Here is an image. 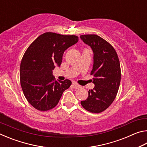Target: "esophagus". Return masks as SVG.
I'll list each match as a JSON object with an SVG mask.
<instances>
[{"label":"esophagus","mask_w":147,"mask_h":147,"mask_svg":"<svg viewBox=\"0 0 147 147\" xmlns=\"http://www.w3.org/2000/svg\"><path fill=\"white\" fill-rule=\"evenodd\" d=\"M73 88H74V89H78V88H81L80 86L78 85V84L75 83V82H73Z\"/></svg>","instance_id":"esophagus-1"}]
</instances>
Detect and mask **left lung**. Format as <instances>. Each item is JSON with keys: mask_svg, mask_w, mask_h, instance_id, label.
<instances>
[{"mask_svg": "<svg viewBox=\"0 0 147 147\" xmlns=\"http://www.w3.org/2000/svg\"><path fill=\"white\" fill-rule=\"evenodd\" d=\"M84 43L93 52L94 87L88 91V97L81 101L84 109L91 113H100L106 109L115 98L121 82V67L113 47L100 36L94 34L82 35Z\"/></svg>", "mask_w": 147, "mask_h": 147, "instance_id": "left-lung-1", "label": "left lung"}]
</instances>
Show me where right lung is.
<instances>
[{"mask_svg":"<svg viewBox=\"0 0 147 147\" xmlns=\"http://www.w3.org/2000/svg\"><path fill=\"white\" fill-rule=\"evenodd\" d=\"M78 41L76 36L46 32L39 36L24 53L20 66V82L24 96L39 111H47L59 102L71 81H56L53 74L60 66L65 50Z\"/></svg>","mask_w":147,"mask_h":147,"instance_id":"obj_1","label":"right lung"}]
</instances>
